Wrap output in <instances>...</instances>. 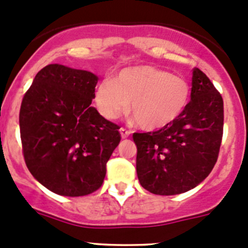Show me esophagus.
Returning a JSON list of instances; mask_svg holds the SVG:
<instances>
[{"mask_svg":"<svg viewBox=\"0 0 248 248\" xmlns=\"http://www.w3.org/2000/svg\"><path fill=\"white\" fill-rule=\"evenodd\" d=\"M119 132H120V134H121L122 139H126V138H128L129 135H131V132L126 131V129H124V128H120Z\"/></svg>","mask_w":248,"mask_h":248,"instance_id":"esophagus-1","label":"esophagus"}]
</instances>
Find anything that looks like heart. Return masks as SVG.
<instances>
[{
  "label": "heart",
  "mask_w": 248,
  "mask_h": 248,
  "mask_svg": "<svg viewBox=\"0 0 248 248\" xmlns=\"http://www.w3.org/2000/svg\"><path fill=\"white\" fill-rule=\"evenodd\" d=\"M190 87L182 77L150 65L126 67L96 85L93 102L104 119L131 114L144 131L169 127L181 117L190 101Z\"/></svg>",
  "instance_id": "heart-1"
}]
</instances>
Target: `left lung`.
<instances>
[{
	"mask_svg": "<svg viewBox=\"0 0 248 248\" xmlns=\"http://www.w3.org/2000/svg\"><path fill=\"white\" fill-rule=\"evenodd\" d=\"M191 85V101L177 121L157 132L133 134L138 178L152 194L170 196L194 189L217 160L223 100L197 67L192 70Z\"/></svg>",
	"mask_w": 248,
	"mask_h": 248,
	"instance_id": "left-lung-1",
	"label": "left lung"
}]
</instances>
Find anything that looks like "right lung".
<instances>
[{"label":"right lung","mask_w":248,"mask_h":248,"mask_svg":"<svg viewBox=\"0 0 248 248\" xmlns=\"http://www.w3.org/2000/svg\"><path fill=\"white\" fill-rule=\"evenodd\" d=\"M98 77L61 64L41 69L20 109L23 157L32 176L62 196L96 191L119 145V126L91 107Z\"/></svg>","instance_id":"right-lung-1"}]
</instances>
